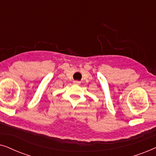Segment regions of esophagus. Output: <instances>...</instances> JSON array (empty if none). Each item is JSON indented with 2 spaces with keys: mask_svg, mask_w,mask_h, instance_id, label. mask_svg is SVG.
Returning <instances> with one entry per match:
<instances>
[{
  "mask_svg": "<svg viewBox=\"0 0 156 156\" xmlns=\"http://www.w3.org/2000/svg\"><path fill=\"white\" fill-rule=\"evenodd\" d=\"M73 84H76V85H80L81 84V82H79V81H74Z\"/></svg>",
  "mask_w": 156,
  "mask_h": 156,
  "instance_id": "obj_1",
  "label": "esophagus"
}]
</instances>
